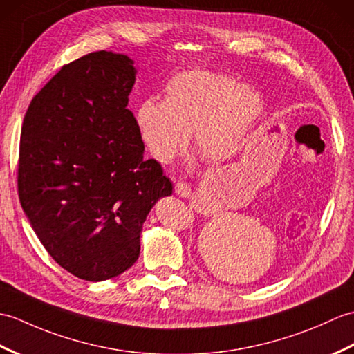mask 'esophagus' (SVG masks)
<instances>
[{"instance_id":"esophagus-1","label":"esophagus","mask_w":354,"mask_h":354,"mask_svg":"<svg viewBox=\"0 0 354 354\" xmlns=\"http://www.w3.org/2000/svg\"><path fill=\"white\" fill-rule=\"evenodd\" d=\"M175 193L180 197H190L192 196V188L187 183L179 180V183L175 184Z\"/></svg>"}]
</instances>
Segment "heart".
I'll list each match as a JSON object with an SVG mask.
<instances>
[{"label":"heart","mask_w":354,"mask_h":354,"mask_svg":"<svg viewBox=\"0 0 354 354\" xmlns=\"http://www.w3.org/2000/svg\"><path fill=\"white\" fill-rule=\"evenodd\" d=\"M264 110V97L254 87L225 73L188 71L169 81L164 102L140 104L136 122L146 149L161 162L184 151L190 134L203 160L221 162L241 149Z\"/></svg>","instance_id":"b5f03b06"}]
</instances>
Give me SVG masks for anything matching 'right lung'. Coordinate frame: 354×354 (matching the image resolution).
I'll list each match as a JSON object with an SVG mask.
<instances>
[{
  "label": "right lung",
  "instance_id": "1",
  "mask_svg": "<svg viewBox=\"0 0 354 354\" xmlns=\"http://www.w3.org/2000/svg\"><path fill=\"white\" fill-rule=\"evenodd\" d=\"M136 73L125 54L90 53L48 81L22 123V209L57 264L88 282L134 264L147 214L174 188L158 161L143 158L127 109Z\"/></svg>",
  "mask_w": 354,
  "mask_h": 354
}]
</instances>
